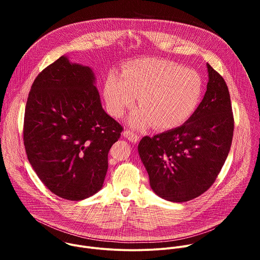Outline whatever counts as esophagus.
Instances as JSON below:
<instances>
[{
  "mask_svg": "<svg viewBox=\"0 0 260 260\" xmlns=\"http://www.w3.org/2000/svg\"><path fill=\"white\" fill-rule=\"evenodd\" d=\"M123 137L126 138V139H127L129 142H132V143H137V142L139 141V136H138L137 134H135V133L128 131V129H126V131L123 132Z\"/></svg>",
  "mask_w": 260,
  "mask_h": 260,
  "instance_id": "obj_1",
  "label": "esophagus"
}]
</instances>
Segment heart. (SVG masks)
Returning <instances> with one entry per match:
<instances>
[{
	"mask_svg": "<svg viewBox=\"0 0 260 260\" xmlns=\"http://www.w3.org/2000/svg\"><path fill=\"white\" fill-rule=\"evenodd\" d=\"M203 80L189 68L160 58H142L128 62L120 73H110L104 84L108 113L120 118L134 107L128 116L135 128L154 125L167 131L187 121L202 100Z\"/></svg>",
	"mask_w": 260,
	"mask_h": 260,
	"instance_id": "obj_1",
	"label": "heart"
}]
</instances>
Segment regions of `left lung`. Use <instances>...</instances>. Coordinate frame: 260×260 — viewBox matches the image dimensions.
I'll return each mask as SVG.
<instances>
[{
  "label": "left lung",
  "mask_w": 260,
  "mask_h": 260,
  "mask_svg": "<svg viewBox=\"0 0 260 260\" xmlns=\"http://www.w3.org/2000/svg\"><path fill=\"white\" fill-rule=\"evenodd\" d=\"M203 101L181 126L144 137L138 146L151 189L161 199L183 203L207 191L223 167L234 136L228 85L207 63Z\"/></svg>",
  "instance_id": "1"
}]
</instances>
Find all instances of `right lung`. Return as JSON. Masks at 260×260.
<instances>
[{
    "label": "right lung",
    "instance_id": "obj_1",
    "mask_svg": "<svg viewBox=\"0 0 260 260\" xmlns=\"http://www.w3.org/2000/svg\"><path fill=\"white\" fill-rule=\"evenodd\" d=\"M91 68L62 55L35 79L23 124L27 159L55 196L87 199L103 187L122 126L102 107Z\"/></svg>",
    "mask_w": 260,
    "mask_h": 260
}]
</instances>
